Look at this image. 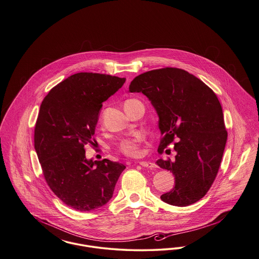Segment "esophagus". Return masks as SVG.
Returning <instances> with one entry per match:
<instances>
[{"mask_svg":"<svg viewBox=\"0 0 259 259\" xmlns=\"http://www.w3.org/2000/svg\"><path fill=\"white\" fill-rule=\"evenodd\" d=\"M141 166L145 167V168H149V169H153V168H156V165L152 162H147V161H141L139 162Z\"/></svg>","mask_w":259,"mask_h":259,"instance_id":"esophagus-1","label":"esophagus"}]
</instances>
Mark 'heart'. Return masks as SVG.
<instances>
[{"mask_svg": "<svg viewBox=\"0 0 259 259\" xmlns=\"http://www.w3.org/2000/svg\"><path fill=\"white\" fill-rule=\"evenodd\" d=\"M134 101H136L135 99L127 100L124 104V107ZM100 121H102L101 118H100ZM143 142H144V136L138 133L131 138L122 140L118 145V151L128 157H139L142 154L141 145Z\"/></svg>", "mask_w": 259, "mask_h": 259, "instance_id": "1", "label": "heart"}]
</instances>
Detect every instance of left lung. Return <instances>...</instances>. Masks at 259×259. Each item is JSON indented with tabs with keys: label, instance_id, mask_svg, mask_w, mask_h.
I'll return each instance as SVG.
<instances>
[{
	"label": "left lung",
	"instance_id": "left-lung-1",
	"mask_svg": "<svg viewBox=\"0 0 259 259\" xmlns=\"http://www.w3.org/2000/svg\"><path fill=\"white\" fill-rule=\"evenodd\" d=\"M129 91L145 94L157 111L158 152L162 154L175 143V161H156L176 180L175 187L161 195V200L178 207L197 202L215 180L227 140L218 96L195 75L170 67L139 74L131 81Z\"/></svg>",
	"mask_w": 259,
	"mask_h": 259
}]
</instances>
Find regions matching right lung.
Masks as SVG:
<instances>
[{"label": "right lung", "mask_w": 259, "mask_h": 259, "mask_svg": "<svg viewBox=\"0 0 259 259\" xmlns=\"http://www.w3.org/2000/svg\"><path fill=\"white\" fill-rule=\"evenodd\" d=\"M124 82V77L110 74L77 73L41 102L34 134L37 158L50 189L72 209L90 211L106 205L125 169L109 159L87 160L84 149L95 145L103 102Z\"/></svg>", "instance_id": "right-lung-1"}]
</instances>
